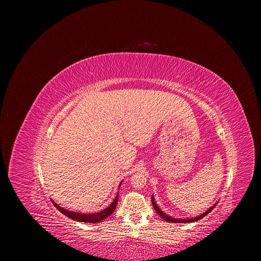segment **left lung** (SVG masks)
Segmentation results:
<instances>
[{"mask_svg":"<svg viewBox=\"0 0 261 261\" xmlns=\"http://www.w3.org/2000/svg\"><path fill=\"white\" fill-rule=\"evenodd\" d=\"M152 203H153V206H154V208H155V211L158 213V215L162 218V219H164L165 221H167V222H173V223H187V222H195V221H198V220H200V219H202L203 217H205L215 206H216V204L218 203V202H216L214 205H212L206 212H204L203 214H201V215H198V216H196V217H193V218H187V219H178V218H172L171 216H169V215H167L165 212H163L159 206H158V204L156 203V201H155V198H154V196H152Z\"/></svg>","mask_w":261,"mask_h":261,"instance_id":"1","label":"left lung"}]
</instances>
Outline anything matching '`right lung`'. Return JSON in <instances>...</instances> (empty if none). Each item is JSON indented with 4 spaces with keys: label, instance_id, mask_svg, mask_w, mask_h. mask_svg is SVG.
I'll use <instances>...</instances> for the list:
<instances>
[{
    "label": "right lung",
    "instance_id": "obj_1",
    "mask_svg": "<svg viewBox=\"0 0 261 261\" xmlns=\"http://www.w3.org/2000/svg\"><path fill=\"white\" fill-rule=\"evenodd\" d=\"M122 184V181H121ZM120 184V186H121ZM119 186V187H120ZM118 200H119V192L118 195L115 197V199L113 200L106 208H104L103 211H100L98 213H94V214H85V213H79V212H72V211H68L66 208L61 207L59 204H57L53 199L51 202L55 204V206L62 213L64 214L66 217L77 221V222H87V223H99L101 221H103L104 219H106L107 217H109L111 214H113L116 210V206L118 204Z\"/></svg>",
    "mask_w": 261,
    "mask_h": 261
}]
</instances>
